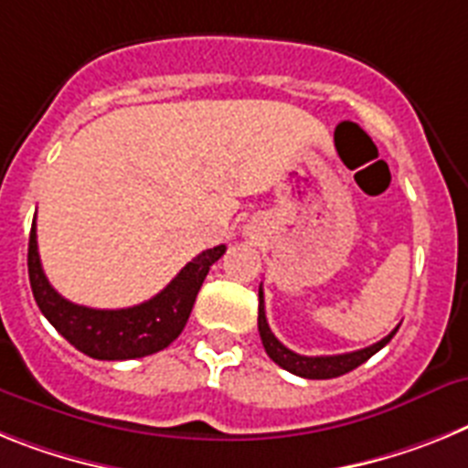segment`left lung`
<instances>
[{"instance_id":"left-lung-1","label":"left lung","mask_w":468,"mask_h":468,"mask_svg":"<svg viewBox=\"0 0 468 468\" xmlns=\"http://www.w3.org/2000/svg\"><path fill=\"white\" fill-rule=\"evenodd\" d=\"M398 327H400V324H398ZM398 327L388 336H384V339L372 344V346L360 348V351L341 353V356H299V353L290 351L284 344H280L278 336H275L273 332H271V327H268L266 308H263V290L259 287V335H261L263 348H266L268 357H271L275 365H280V367L292 372V375L303 377V379H335V377L346 375V372L356 369L357 365H363L365 360H369L377 351H381V348L393 339Z\"/></svg>"}]
</instances>
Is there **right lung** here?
I'll return each instance as SVG.
<instances>
[{"mask_svg":"<svg viewBox=\"0 0 468 468\" xmlns=\"http://www.w3.org/2000/svg\"><path fill=\"white\" fill-rule=\"evenodd\" d=\"M226 245L205 250L186 263L181 273L166 284L160 294L132 308H89L72 303L48 284L37 251V230L32 221L27 245V273L30 287L44 318L54 324L60 336L77 351L96 360H132L166 348L184 332L211 263L218 261Z\"/></svg>","mask_w":468,"mask_h":468,"instance_id":"obj_1","label":"right lung"}]
</instances>
